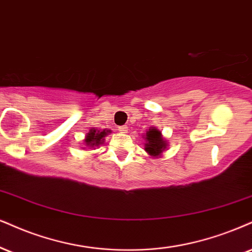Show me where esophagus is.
<instances>
[{"instance_id": "34e87169", "label": "esophagus", "mask_w": 252, "mask_h": 252, "mask_svg": "<svg viewBox=\"0 0 252 252\" xmlns=\"http://www.w3.org/2000/svg\"><path fill=\"white\" fill-rule=\"evenodd\" d=\"M118 129H119V132H121V133H126L127 132V127L126 126L118 127Z\"/></svg>"}]
</instances>
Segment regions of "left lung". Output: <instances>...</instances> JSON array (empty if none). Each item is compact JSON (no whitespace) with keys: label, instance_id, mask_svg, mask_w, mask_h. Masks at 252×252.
<instances>
[{"label":"left lung","instance_id":"8db88e82","mask_svg":"<svg viewBox=\"0 0 252 252\" xmlns=\"http://www.w3.org/2000/svg\"><path fill=\"white\" fill-rule=\"evenodd\" d=\"M145 140V151L153 158L161 157L162 152L167 148V141L164 140L159 129L155 127H151L146 132Z\"/></svg>","mask_w":252,"mask_h":252}]
</instances>
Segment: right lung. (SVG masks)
Returning <instances> with one entry per match:
<instances>
[{
	"label": "right lung",
	"mask_w": 252,
	"mask_h": 252,
	"mask_svg": "<svg viewBox=\"0 0 252 252\" xmlns=\"http://www.w3.org/2000/svg\"><path fill=\"white\" fill-rule=\"evenodd\" d=\"M108 133H111L110 129H104V131H95L94 128L90 129V132L85 136V146L89 148L93 147H99V145H101L104 142L105 136H106Z\"/></svg>",
	"instance_id": "right-lung-1"
}]
</instances>
